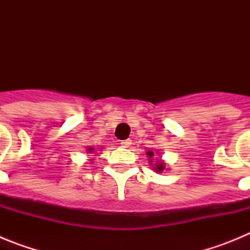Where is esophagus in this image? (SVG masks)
Returning a JSON list of instances; mask_svg holds the SVG:
<instances>
[{"label":"esophagus","mask_w":250,"mask_h":250,"mask_svg":"<svg viewBox=\"0 0 250 250\" xmlns=\"http://www.w3.org/2000/svg\"><path fill=\"white\" fill-rule=\"evenodd\" d=\"M120 144H121V146H123V147H129L130 145H131V140H130V139H126V140L121 141Z\"/></svg>","instance_id":"esophagus-1"}]
</instances>
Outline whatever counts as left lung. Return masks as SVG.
<instances>
[{"mask_svg":"<svg viewBox=\"0 0 250 250\" xmlns=\"http://www.w3.org/2000/svg\"><path fill=\"white\" fill-rule=\"evenodd\" d=\"M146 155L149 156V158H152V156H154V152L147 151ZM150 160H152V159H150ZM152 167H154V170H155V171H158V173H161V171L165 169V163H164V161L159 160L158 163H155V165H152Z\"/></svg>","mask_w":250,"mask_h":250,"instance_id":"left-lung-1","label":"left lung"}]
</instances>
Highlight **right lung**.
Segmentation results:
<instances>
[{"label":"right lung","instance_id":"right-lung-1","mask_svg":"<svg viewBox=\"0 0 250 250\" xmlns=\"http://www.w3.org/2000/svg\"><path fill=\"white\" fill-rule=\"evenodd\" d=\"M92 150H94V149H92V147H90V149H89V151H92Z\"/></svg>","mask_w":250,"mask_h":250}]
</instances>
